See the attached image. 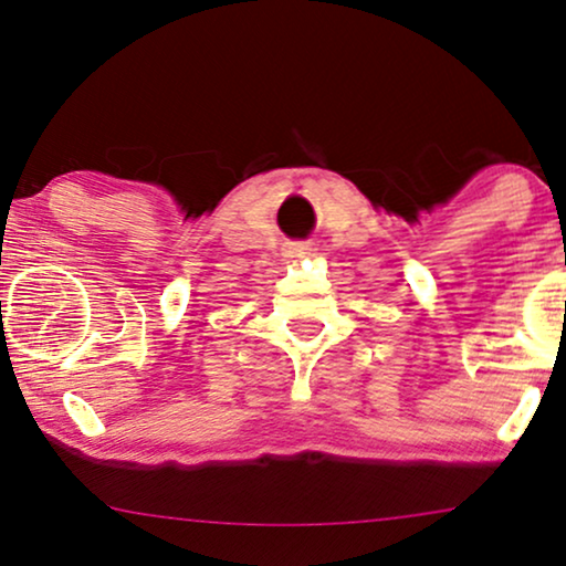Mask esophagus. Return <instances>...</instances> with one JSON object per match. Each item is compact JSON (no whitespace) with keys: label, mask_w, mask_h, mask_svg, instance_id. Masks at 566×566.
<instances>
[{"label":"esophagus","mask_w":566,"mask_h":566,"mask_svg":"<svg viewBox=\"0 0 566 566\" xmlns=\"http://www.w3.org/2000/svg\"><path fill=\"white\" fill-rule=\"evenodd\" d=\"M308 254H314V247L308 242H296V244L289 247V258L301 260V258H308Z\"/></svg>","instance_id":"esophagus-1"}]
</instances>
